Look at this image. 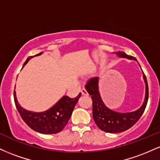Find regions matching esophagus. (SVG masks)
<instances>
[{
    "label": "esophagus",
    "instance_id": "1",
    "mask_svg": "<svg viewBox=\"0 0 160 160\" xmlns=\"http://www.w3.org/2000/svg\"><path fill=\"white\" fill-rule=\"evenodd\" d=\"M81 93H82V95H89V93L87 92V91H86L85 89H82Z\"/></svg>",
    "mask_w": 160,
    "mask_h": 160
}]
</instances>
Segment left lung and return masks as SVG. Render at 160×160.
I'll use <instances>...</instances> for the list:
<instances>
[{
    "instance_id": "8db88e82",
    "label": "left lung",
    "mask_w": 160,
    "mask_h": 160,
    "mask_svg": "<svg viewBox=\"0 0 160 160\" xmlns=\"http://www.w3.org/2000/svg\"><path fill=\"white\" fill-rule=\"evenodd\" d=\"M118 58L135 60L136 58L128 56L123 52H113ZM140 66V65H139ZM141 68V66H140ZM143 79L145 83V96L143 104L135 111L121 113L108 108L102 101L99 92V78L96 77L91 79L86 86V89L91 95L92 100V117L98 127L105 132H122L131 128L140 119L144 113L148 101V85L146 76L143 72Z\"/></svg>"
}]
</instances>
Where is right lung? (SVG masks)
I'll return each mask as SVG.
<instances>
[{
  "label": "right lung",
  "mask_w": 160,
  "mask_h": 160,
  "mask_svg": "<svg viewBox=\"0 0 160 160\" xmlns=\"http://www.w3.org/2000/svg\"><path fill=\"white\" fill-rule=\"evenodd\" d=\"M43 52L27 58L22 68L30 59L35 56H40ZM81 96L80 93L76 98H71L68 96H62L54 105L48 110L42 112L28 111L20 105L17 100L16 93L14 91V101L22 120L31 128L42 134H56L61 132L68 122L74 108Z\"/></svg>",
  "instance_id": "obj_1"
}]
</instances>
